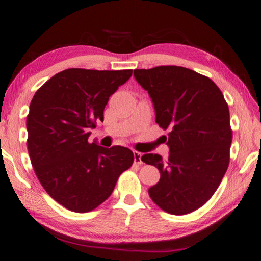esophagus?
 I'll use <instances>...</instances> for the list:
<instances>
[{
  "label": "esophagus",
  "mask_w": 261,
  "mask_h": 261,
  "mask_svg": "<svg viewBox=\"0 0 261 261\" xmlns=\"http://www.w3.org/2000/svg\"><path fill=\"white\" fill-rule=\"evenodd\" d=\"M141 153H139V151H134V161L136 164H141L143 163V161H141Z\"/></svg>",
  "instance_id": "esophagus-1"
}]
</instances>
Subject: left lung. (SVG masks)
<instances>
[{
	"instance_id": "8db88e82",
	"label": "left lung",
	"mask_w": 261,
	"mask_h": 261,
	"mask_svg": "<svg viewBox=\"0 0 261 261\" xmlns=\"http://www.w3.org/2000/svg\"><path fill=\"white\" fill-rule=\"evenodd\" d=\"M148 92L155 121L169 130L168 161L145 154L141 161L159 169L151 200L171 215H186L210 200L229 164L231 129L228 105L209 77L180 66L135 69Z\"/></svg>"
}]
</instances>
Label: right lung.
I'll return each mask as SVG.
<instances>
[{"mask_svg":"<svg viewBox=\"0 0 261 261\" xmlns=\"http://www.w3.org/2000/svg\"><path fill=\"white\" fill-rule=\"evenodd\" d=\"M132 70H63L37 90L26 126L31 162L45 192L66 209L89 212L111 196L134 163L126 147L89 143L108 99Z\"/></svg>","mask_w":261,"mask_h":261,"instance_id":"add662e5","label":"right lung"}]
</instances>
